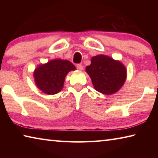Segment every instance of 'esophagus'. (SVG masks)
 Masks as SVG:
<instances>
[{
    "mask_svg": "<svg viewBox=\"0 0 158 158\" xmlns=\"http://www.w3.org/2000/svg\"><path fill=\"white\" fill-rule=\"evenodd\" d=\"M77 69H79V70L81 71V70H83V69H84V67H83L81 64H78V65H77Z\"/></svg>",
    "mask_w": 158,
    "mask_h": 158,
    "instance_id": "1",
    "label": "esophagus"
}]
</instances>
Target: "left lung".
Returning a JSON list of instances; mask_svg holds the SVG:
<instances>
[{
	"mask_svg": "<svg viewBox=\"0 0 158 158\" xmlns=\"http://www.w3.org/2000/svg\"><path fill=\"white\" fill-rule=\"evenodd\" d=\"M85 71L92 80L94 89L105 95L114 94L119 90L127 77L125 67L119 60L106 55L93 56Z\"/></svg>",
	"mask_w": 158,
	"mask_h": 158,
	"instance_id": "left-lung-1",
	"label": "left lung"
}]
</instances>
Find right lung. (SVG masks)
Here are the masks:
<instances>
[{
    "instance_id": "add662e5",
    "label": "right lung",
    "mask_w": 158,
    "mask_h": 158,
    "mask_svg": "<svg viewBox=\"0 0 158 158\" xmlns=\"http://www.w3.org/2000/svg\"><path fill=\"white\" fill-rule=\"evenodd\" d=\"M75 69V66L70 61L61 59L49 60L35 69V82L37 88L46 94H56L62 90L68 73Z\"/></svg>"
}]
</instances>
